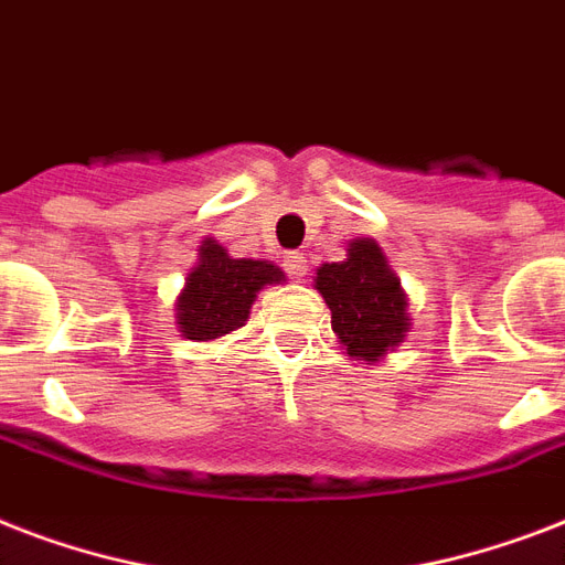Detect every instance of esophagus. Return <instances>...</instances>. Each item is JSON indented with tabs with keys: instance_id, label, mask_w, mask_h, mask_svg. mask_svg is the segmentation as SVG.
Masks as SVG:
<instances>
[{
	"instance_id": "1",
	"label": "esophagus",
	"mask_w": 565,
	"mask_h": 565,
	"mask_svg": "<svg viewBox=\"0 0 565 565\" xmlns=\"http://www.w3.org/2000/svg\"><path fill=\"white\" fill-rule=\"evenodd\" d=\"M284 269H287L296 281H301V278L308 275V260H305V255H299V252H287V255H284Z\"/></svg>"
}]
</instances>
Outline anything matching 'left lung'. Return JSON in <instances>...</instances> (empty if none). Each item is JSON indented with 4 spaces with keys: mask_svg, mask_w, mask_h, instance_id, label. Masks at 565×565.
Listing matches in <instances>:
<instances>
[{
    "mask_svg": "<svg viewBox=\"0 0 565 565\" xmlns=\"http://www.w3.org/2000/svg\"><path fill=\"white\" fill-rule=\"evenodd\" d=\"M313 284L331 308V328L349 358L375 363L404 343L411 328L407 296L375 239H352L345 260L319 266Z\"/></svg>",
    "mask_w": 565,
    "mask_h": 565,
    "instance_id": "8db88e82",
    "label": "left lung"
}]
</instances>
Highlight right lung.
<instances>
[{"label":"right lung","instance_id":"1","mask_svg":"<svg viewBox=\"0 0 565 565\" xmlns=\"http://www.w3.org/2000/svg\"><path fill=\"white\" fill-rule=\"evenodd\" d=\"M284 273L269 260L231 257L216 239H202L199 264L188 273L175 301V319L188 340H220L246 326L248 310L266 284H281Z\"/></svg>","mask_w":565,"mask_h":565}]
</instances>
